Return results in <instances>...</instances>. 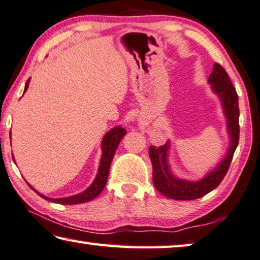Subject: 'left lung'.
Wrapping results in <instances>:
<instances>
[{
    "instance_id": "8db88e82",
    "label": "left lung",
    "mask_w": 260,
    "mask_h": 260,
    "mask_svg": "<svg viewBox=\"0 0 260 260\" xmlns=\"http://www.w3.org/2000/svg\"><path fill=\"white\" fill-rule=\"evenodd\" d=\"M208 83L212 84V90L219 95L222 102L223 112L227 117L228 134L231 136V146H229L226 158L221 161L218 167L208 173L201 181L191 182L176 178L169 170L167 164L168 142L159 147L151 145L148 148V153H150L153 167V183L159 192L170 199L192 201V199L203 197L215 189L226 176L233 160L234 152L238 145V139H240L238 95L226 70L219 63H214L213 71L208 77Z\"/></svg>"
}]
</instances>
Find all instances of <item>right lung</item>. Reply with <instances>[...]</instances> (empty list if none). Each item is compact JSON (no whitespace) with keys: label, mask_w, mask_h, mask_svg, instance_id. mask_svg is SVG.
I'll list each match as a JSON object with an SVG mask.
<instances>
[{"label":"right lung","mask_w":260,"mask_h":260,"mask_svg":"<svg viewBox=\"0 0 260 260\" xmlns=\"http://www.w3.org/2000/svg\"><path fill=\"white\" fill-rule=\"evenodd\" d=\"M28 83H29V78L27 79L26 84H25L24 92L27 90ZM125 134H126L125 129H123L121 126H115L114 129L108 131V133L105 135V137L102 139V143H101L102 155H101L100 166H99V170H98L96 177L95 180L93 181L92 184L88 186L86 190L83 191V192L75 196H70V197H66V198H49L38 192V191L36 189H33L29 184L28 185L31 186V188L36 191L40 197L46 199V201L57 203V204H63V205H75V204H82V203L92 201V199H94L96 196H99L101 193V191L104 190L106 183H107V180H108L109 168H110V164H112L113 156L115 154V152H116L118 144H120L121 139L124 137ZM12 159H14V156H12Z\"/></svg>","instance_id":"1"}]
</instances>
